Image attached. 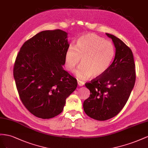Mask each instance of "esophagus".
Wrapping results in <instances>:
<instances>
[{"label":"esophagus","mask_w":148,"mask_h":148,"mask_svg":"<svg viewBox=\"0 0 148 148\" xmlns=\"http://www.w3.org/2000/svg\"><path fill=\"white\" fill-rule=\"evenodd\" d=\"M77 84H78L79 86H84V82H82V81H77Z\"/></svg>","instance_id":"obj_1"}]
</instances>
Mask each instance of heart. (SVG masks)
<instances>
[{"mask_svg":"<svg viewBox=\"0 0 148 148\" xmlns=\"http://www.w3.org/2000/svg\"><path fill=\"white\" fill-rule=\"evenodd\" d=\"M115 55L113 44L94 33L79 38L75 46L70 45L65 54L67 69L73 72L81 59L82 66L75 73L79 79L103 74L111 66Z\"/></svg>","mask_w":148,"mask_h":148,"instance_id":"b5f03b06","label":"heart"}]
</instances>
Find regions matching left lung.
<instances>
[{
  "label": "left lung",
  "mask_w": 148,
  "mask_h": 148,
  "mask_svg": "<svg viewBox=\"0 0 148 148\" xmlns=\"http://www.w3.org/2000/svg\"><path fill=\"white\" fill-rule=\"evenodd\" d=\"M106 35L115 45V58L107 72L86 83L90 95L83 103L87 115L99 121L110 119L120 113L127 102L136 79L132 50L119 38Z\"/></svg>",
  "instance_id": "left-lung-1"
}]
</instances>
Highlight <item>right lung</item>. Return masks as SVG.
<instances>
[{
  "label": "right lung",
  "mask_w": 148,
  "mask_h": 148,
  "mask_svg": "<svg viewBox=\"0 0 148 148\" xmlns=\"http://www.w3.org/2000/svg\"><path fill=\"white\" fill-rule=\"evenodd\" d=\"M69 46L61 29L42 31L25 41L16 58L14 77L20 98L36 117L60 114L66 100L76 88V79L64 70Z\"/></svg>",
  "instance_id": "1"
}]
</instances>
